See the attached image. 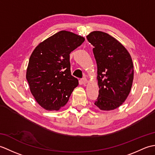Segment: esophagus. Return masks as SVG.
I'll return each mask as SVG.
<instances>
[{"label": "esophagus", "instance_id": "esophagus-1", "mask_svg": "<svg viewBox=\"0 0 155 155\" xmlns=\"http://www.w3.org/2000/svg\"><path fill=\"white\" fill-rule=\"evenodd\" d=\"M81 81V83H83V84H86L87 83V79L85 77H84V78H82Z\"/></svg>", "mask_w": 155, "mask_h": 155}]
</instances>
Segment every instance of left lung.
<instances>
[{
    "label": "left lung",
    "instance_id": "obj_1",
    "mask_svg": "<svg viewBox=\"0 0 155 155\" xmlns=\"http://www.w3.org/2000/svg\"><path fill=\"white\" fill-rule=\"evenodd\" d=\"M97 64L98 96L94 104L103 110L120 107L132 87L134 69L130 54L110 35L101 31L88 35Z\"/></svg>",
    "mask_w": 155,
    "mask_h": 155
}]
</instances>
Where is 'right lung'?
Masks as SVG:
<instances>
[{
    "mask_svg": "<svg viewBox=\"0 0 155 155\" xmlns=\"http://www.w3.org/2000/svg\"><path fill=\"white\" fill-rule=\"evenodd\" d=\"M84 41L81 36L61 31L32 52L26 77L32 94L45 109H60L78 86L77 78L71 75L70 54Z\"/></svg>",
    "mask_w": 155,
    "mask_h": 155,
    "instance_id": "right-lung-1",
    "label": "right lung"
}]
</instances>
